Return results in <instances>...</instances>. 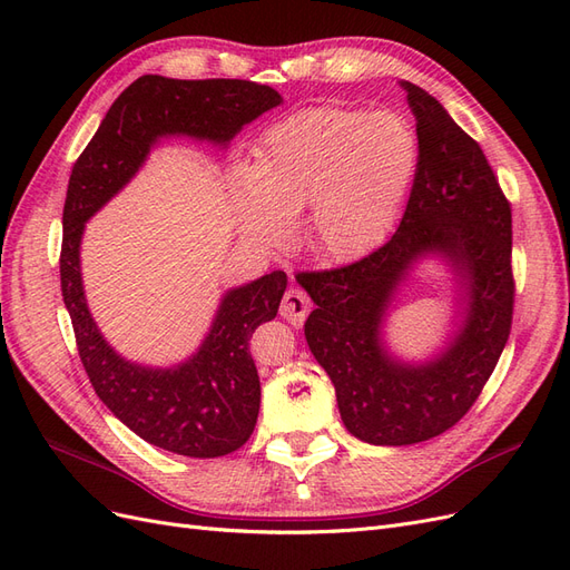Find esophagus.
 Segmentation results:
<instances>
[{"label": "esophagus", "instance_id": "1", "mask_svg": "<svg viewBox=\"0 0 570 570\" xmlns=\"http://www.w3.org/2000/svg\"><path fill=\"white\" fill-rule=\"evenodd\" d=\"M308 312H312V299H308L306 292L299 287H289L283 295L281 316L292 325H302Z\"/></svg>", "mask_w": 570, "mask_h": 570}]
</instances>
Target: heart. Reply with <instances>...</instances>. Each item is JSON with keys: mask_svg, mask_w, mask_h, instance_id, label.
I'll return each mask as SVG.
<instances>
[{"mask_svg": "<svg viewBox=\"0 0 570 570\" xmlns=\"http://www.w3.org/2000/svg\"><path fill=\"white\" fill-rule=\"evenodd\" d=\"M419 166V140L394 111L314 107L271 126L233 195L243 230L278 243L306 203L304 243L325 258H354L381 243Z\"/></svg>", "mask_w": 570, "mask_h": 570, "instance_id": "heart-1", "label": "heart"}]
</instances>
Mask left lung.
<instances>
[{
  "mask_svg": "<svg viewBox=\"0 0 570 570\" xmlns=\"http://www.w3.org/2000/svg\"><path fill=\"white\" fill-rule=\"evenodd\" d=\"M402 88L416 116L419 166L400 228L354 264L297 273L316 304L304 335L335 385L342 423L383 446L438 438L469 413L504 352L515 292L511 204L488 157L433 95ZM430 253L451 262L464 321L442 355L404 365L386 352L382 323L395 287Z\"/></svg>",
  "mask_w": 570,
  "mask_h": 570,
  "instance_id": "8db88e82",
  "label": "left lung"
}]
</instances>
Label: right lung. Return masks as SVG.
<instances>
[{
	"label": "right lung",
	"mask_w": 570,
	"mask_h": 570,
	"mask_svg": "<svg viewBox=\"0 0 570 570\" xmlns=\"http://www.w3.org/2000/svg\"><path fill=\"white\" fill-rule=\"evenodd\" d=\"M281 101L268 85L252 80L142 76L118 95L68 178L59 271L85 373L120 423L180 456L230 454L254 433L262 383L249 337L278 314L287 275L273 271L226 292L197 354L174 368H149L116 354L90 316L80 278L82 230L137 174L159 137L189 135L228 145L243 126Z\"/></svg>",
	"instance_id": "add662e5"
}]
</instances>
